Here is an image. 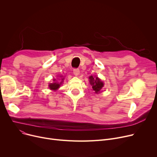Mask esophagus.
Masks as SVG:
<instances>
[{"instance_id": "34e87169", "label": "esophagus", "mask_w": 157, "mask_h": 157, "mask_svg": "<svg viewBox=\"0 0 157 157\" xmlns=\"http://www.w3.org/2000/svg\"><path fill=\"white\" fill-rule=\"evenodd\" d=\"M79 69H74V70H73V72H74V74L75 76H78V75H79Z\"/></svg>"}]
</instances>
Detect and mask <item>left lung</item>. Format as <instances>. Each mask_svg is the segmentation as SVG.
Instances as JSON below:
<instances>
[{"label": "left lung", "instance_id": "1", "mask_svg": "<svg viewBox=\"0 0 157 157\" xmlns=\"http://www.w3.org/2000/svg\"><path fill=\"white\" fill-rule=\"evenodd\" d=\"M89 79L90 83L92 86V89L94 91H95L97 94L99 92L100 90L104 86V83H102V81H101V79L97 77L94 78L92 76H90Z\"/></svg>", "mask_w": 157, "mask_h": 157}]
</instances>
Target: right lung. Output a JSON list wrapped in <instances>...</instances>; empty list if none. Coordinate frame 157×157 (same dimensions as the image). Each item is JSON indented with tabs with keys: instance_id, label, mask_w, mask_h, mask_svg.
Returning a JSON list of instances; mask_svg holds the SVG:
<instances>
[{
	"instance_id": "obj_1",
	"label": "right lung",
	"mask_w": 157,
	"mask_h": 157,
	"mask_svg": "<svg viewBox=\"0 0 157 157\" xmlns=\"http://www.w3.org/2000/svg\"><path fill=\"white\" fill-rule=\"evenodd\" d=\"M63 79H62V80H63ZM55 81V79H54V81ZM62 81H61V83H62ZM60 84L61 83H50L49 85V88H50L51 90H57L58 88H59V87H60Z\"/></svg>"
}]
</instances>
